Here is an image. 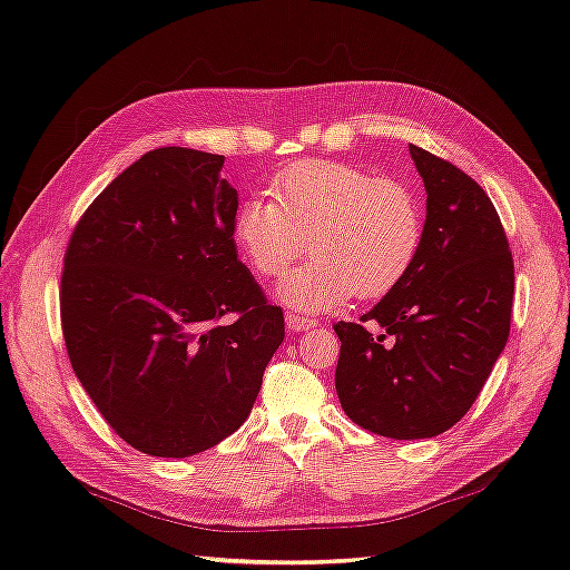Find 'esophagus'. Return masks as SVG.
Instances as JSON below:
<instances>
[{"instance_id":"34e87169","label":"esophagus","mask_w":570,"mask_h":570,"mask_svg":"<svg viewBox=\"0 0 570 570\" xmlns=\"http://www.w3.org/2000/svg\"><path fill=\"white\" fill-rule=\"evenodd\" d=\"M316 324H320V322L308 320V316L294 314V312L286 314V330H292V332H306V330H312V326H316Z\"/></svg>"}]
</instances>
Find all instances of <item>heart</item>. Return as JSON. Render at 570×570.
Masks as SVG:
<instances>
[{
  "instance_id": "b5f03b06",
  "label": "heart",
  "mask_w": 570,
  "mask_h": 570,
  "mask_svg": "<svg viewBox=\"0 0 570 570\" xmlns=\"http://www.w3.org/2000/svg\"><path fill=\"white\" fill-rule=\"evenodd\" d=\"M234 238L258 278H278L298 256L314 258L282 284L298 312H324L390 294L417 262L424 216L410 186L340 160H298L276 173L272 196L254 193L234 216Z\"/></svg>"
}]
</instances>
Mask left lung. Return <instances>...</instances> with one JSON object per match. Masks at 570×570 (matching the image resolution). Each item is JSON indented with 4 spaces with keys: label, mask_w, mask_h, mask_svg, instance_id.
Masks as SVG:
<instances>
[{
    "label": "left lung",
    "mask_w": 570,
    "mask_h": 570,
    "mask_svg": "<svg viewBox=\"0 0 570 570\" xmlns=\"http://www.w3.org/2000/svg\"><path fill=\"white\" fill-rule=\"evenodd\" d=\"M410 156L428 190L417 262L360 324H334L342 410L392 440L435 438L462 420L505 350L515 294L513 254L488 193L428 150L410 146ZM364 321L385 334L374 337Z\"/></svg>",
    "instance_id": "left-lung-1"
}]
</instances>
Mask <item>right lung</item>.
I'll return each mask as SVG.
<instances>
[{
  "instance_id": "1",
  "label": "right lung",
  "mask_w": 570,
  "mask_h": 570,
  "mask_svg": "<svg viewBox=\"0 0 570 570\" xmlns=\"http://www.w3.org/2000/svg\"><path fill=\"white\" fill-rule=\"evenodd\" d=\"M224 156L150 150L70 236L60 286L65 346L105 422L153 458H190L246 422L284 342L234 240Z\"/></svg>"
}]
</instances>
